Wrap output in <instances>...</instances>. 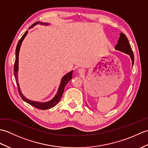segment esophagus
<instances>
[{
  "label": "esophagus",
  "instance_id": "esophagus-1",
  "mask_svg": "<svg viewBox=\"0 0 148 148\" xmlns=\"http://www.w3.org/2000/svg\"><path fill=\"white\" fill-rule=\"evenodd\" d=\"M79 74H83V73H84V70H83V69H79Z\"/></svg>",
  "mask_w": 148,
  "mask_h": 148
}]
</instances>
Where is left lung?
Listing matches in <instances>:
<instances>
[{
    "label": "left lung",
    "instance_id": "left-lung-1",
    "mask_svg": "<svg viewBox=\"0 0 148 148\" xmlns=\"http://www.w3.org/2000/svg\"><path fill=\"white\" fill-rule=\"evenodd\" d=\"M119 35H120V36L119 37V40L118 41L117 45H116L115 46V49L119 50V51H121L122 52L127 53L128 55H129L132 59V66H133L134 62V55L132 51V48L129 43V41H128L127 37L123 33H121Z\"/></svg>",
    "mask_w": 148,
    "mask_h": 148
}]
</instances>
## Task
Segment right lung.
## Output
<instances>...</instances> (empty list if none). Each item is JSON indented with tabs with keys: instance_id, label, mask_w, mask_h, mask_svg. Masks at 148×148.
<instances>
[{
	"instance_id": "1",
	"label": "right lung",
	"mask_w": 148,
	"mask_h": 148,
	"mask_svg": "<svg viewBox=\"0 0 148 148\" xmlns=\"http://www.w3.org/2000/svg\"><path fill=\"white\" fill-rule=\"evenodd\" d=\"M39 22H36V23H34L32 26L30 27V29L31 27H32L33 26L36 25V24L38 23ZM44 24V23H42ZM45 25H47L46 23H45ZM28 32L26 31L25 33L23 34V36L21 37V38L19 40V42L17 45L16 48V59H15V62H14V75L15 77V79H16V84H17V87H18V92L19 94H20V97H21V99H23L25 102H27L28 103H29L30 105L34 107H35L37 109H39L41 110H46V109H48L50 108H52L53 107L55 106L57 103L59 102L60 100L62 94L64 93V88L66 86V84H67V83L70 81L72 77V71L69 72L66 75L62 77V79L61 80V83L60 84L59 88L58 90L57 93L56 94V95L55 96L54 98H53L51 100L48 102H34V101H31V100L26 99L25 97L23 94L21 93V91H20V88L19 87V83L18 82V79H17V72L18 71V55H19V51H20V46L21 45V42L23 41V40L24 39L25 37L27 36Z\"/></svg>"
}]
</instances>
